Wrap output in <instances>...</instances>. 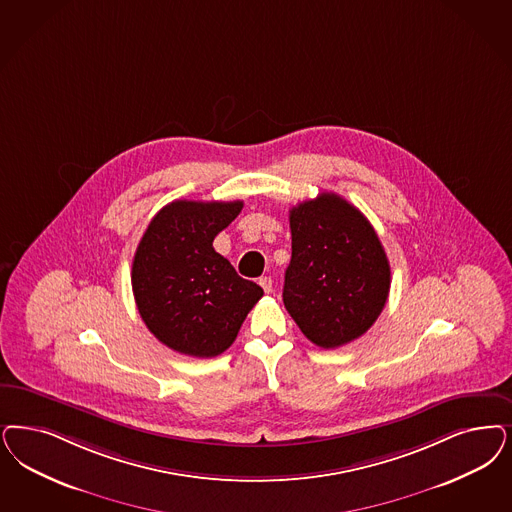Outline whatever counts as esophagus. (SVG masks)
Returning a JSON list of instances; mask_svg holds the SVG:
<instances>
[{
  "mask_svg": "<svg viewBox=\"0 0 512 512\" xmlns=\"http://www.w3.org/2000/svg\"><path fill=\"white\" fill-rule=\"evenodd\" d=\"M259 285L265 289V293H270V291H272V278H270V276L259 278Z\"/></svg>",
  "mask_w": 512,
  "mask_h": 512,
  "instance_id": "1",
  "label": "esophagus"
}]
</instances>
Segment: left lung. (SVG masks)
<instances>
[{
    "mask_svg": "<svg viewBox=\"0 0 512 512\" xmlns=\"http://www.w3.org/2000/svg\"><path fill=\"white\" fill-rule=\"evenodd\" d=\"M289 227L283 304L302 335L325 350L365 335L382 314L391 283L369 219L342 196L321 193L291 208Z\"/></svg>",
    "mask_w": 512,
    "mask_h": 512,
    "instance_id": "left-lung-1",
    "label": "left lung"
}]
</instances>
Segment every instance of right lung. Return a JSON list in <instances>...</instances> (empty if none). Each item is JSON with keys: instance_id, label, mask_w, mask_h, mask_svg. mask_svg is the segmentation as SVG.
<instances>
[{"instance_id": "right-lung-1", "label": "right lung", "mask_w": 512, "mask_h": 512, "mask_svg": "<svg viewBox=\"0 0 512 512\" xmlns=\"http://www.w3.org/2000/svg\"><path fill=\"white\" fill-rule=\"evenodd\" d=\"M244 202L166 204L141 236L132 263V291L147 329L174 352L215 357L236 340L249 310L263 297L213 249V238Z\"/></svg>"}]
</instances>
